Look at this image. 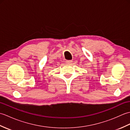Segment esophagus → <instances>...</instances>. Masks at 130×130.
<instances>
[{"instance_id": "obj_1", "label": "esophagus", "mask_w": 130, "mask_h": 130, "mask_svg": "<svg viewBox=\"0 0 130 130\" xmlns=\"http://www.w3.org/2000/svg\"><path fill=\"white\" fill-rule=\"evenodd\" d=\"M67 65H71V63H73V61L71 60H68L65 62Z\"/></svg>"}]
</instances>
